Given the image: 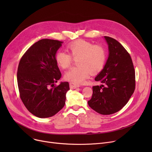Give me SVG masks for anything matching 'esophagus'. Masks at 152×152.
<instances>
[{
  "mask_svg": "<svg viewBox=\"0 0 152 152\" xmlns=\"http://www.w3.org/2000/svg\"><path fill=\"white\" fill-rule=\"evenodd\" d=\"M69 87H70V89H75L76 88H77V87H79V85H77V84H75L73 83H69Z\"/></svg>",
  "mask_w": 152,
  "mask_h": 152,
  "instance_id": "34e87169",
  "label": "esophagus"
}]
</instances>
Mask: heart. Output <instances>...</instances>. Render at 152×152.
Returning <instances> with one entry per match:
<instances>
[{"mask_svg":"<svg viewBox=\"0 0 152 152\" xmlns=\"http://www.w3.org/2000/svg\"><path fill=\"white\" fill-rule=\"evenodd\" d=\"M68 53L58 51L55 59L58 66L68 68L73 58L76 59L77 66L70 68L65 75L66 80L75 84H81L89 77L91 72L96 74L104 68L107 60V52L105 48L99 44L78 39L69 43L66 47Z\"/></svg>","mask_w":152,"mask_h":152,"instance_id":"obj_1","label":"heart"}]
</instances>
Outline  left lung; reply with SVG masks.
<instances>
[{"instance_id":"1","label":"left lung","mask_w":152,"mask_h":152,"mask_svg":"<svg viewBox=\"0 0 152 152\" xmlns=\"http://www.w3.org/2000/svg\"><path fill=\"white\" fill-rule=\"evenodd\" d=\"M109 56L95 81L103 83L92 87L89 106L102 115H111L128 102L135 87V70L130 54L116 39L105 36Z\"/></svg>"}]
</instances>
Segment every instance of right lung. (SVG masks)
<instances>
[{
  "instance_id": "obj_1",
  "label": "right lung",
  "mask_w": 152,
  "mask_h": 152,
  "mask_svg": "<svg viewBox=\"0 0 152 152\" xmlns=\"http://www.w3.org/2000/svg\"><path fill=\"white\" fill-rule=\"evenodd\" d=\"M62 43L57 40H40L29 48L19 63L20 99L29 112L38 118L51 117L65 104L69 83L54 84L61 76L55 56Z\"/></svg>"
}]
</instances>
